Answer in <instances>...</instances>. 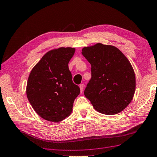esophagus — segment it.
Returning a JSON list of instances; mask_svg holds the SVG:
<instances>
[{"label":"esophagus","instance_id":"34e87169","mask_svg":"<svg viewBox=\"0 0 157 157\" xmlns=\"http://www.w3.org/2000/svg\"><path fill=\"white\" fill-rule=\"evenodd\" d=\"M79 87H80V90H81V93H82V91H83V90H84V85L81 84L79 85Z\"/></svg>","mask_w":157,"mask_h":157}]
</instances>
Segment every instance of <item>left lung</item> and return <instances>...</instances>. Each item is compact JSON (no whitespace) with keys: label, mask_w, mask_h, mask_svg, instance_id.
Wrapping results in <instances>:
<instances>
[{"label":"left lung","mask_w":157,"mask_h":157,"mask_svg":"<svg viewBox=\"0 0 157 157\" xmlns=\"http://www.w3.org/2000/svg\"><path fill=\"white\" fill-rule=\"evenodd\" d=\"M82 55L91 66V78L84 94L99 113L115 115L133 98L136 79L126 56L114 46L97 43L84 47Z\"/></svg>","instance_id":"8db88e82"}]
</instances>
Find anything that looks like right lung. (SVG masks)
Listing matches in <instances>:
<instances>
[{
  "label": "right lung",
  "mask_w": 157,
  "mask_h": 157,
  "mask_svg": "<svg viewBox=\"0 0 157 157\" xmlns=\"http://www.w3.org/2000/svg\"><path fill=\"white\" fill-rule=\"evenodd\" d=\"M75 48L60 47L47 52L31 71L26 96L43 119L57 122L68 117L80 88L72 82L68 63Z\"/></svg>",
  "instance_id": "obj_1"
}]
</instances>
